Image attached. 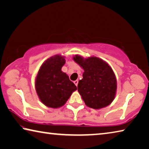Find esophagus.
<instances>
[{
	"mask_svg": "<svg viewBox=\"0 0 149 149\" xmlns=\"http://www.w3.org/2000/svg\"><path fill=\"white\" fill-rule=\"evenodd\" d=\"M74 84H75V85H76V86H77V84H78V80H75V81H74Z\"/></svg>",
	"mask_w": 149,
	"mask_h": 149,
	"instance_id": "1",
	"label": "esophagus"
}]
</instances>
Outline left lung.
<instances>
[{"label": "left lung", "mask_w": 149, "mask_h": 149, "mask_svg": "<svg viewBox=\"0 0 149 149\" xmlns=\"http://www.w3.org/2000/svg\"><path fill=\"white\" fill-rule=\"evenodd\" d=\"M73 59L84 70L77 91L85 104L94 109L110 104L115 98L117 81L108 63L96 56L84 58L75 55Z\"/></svg>", "instance_id": "1"}]
</instances>
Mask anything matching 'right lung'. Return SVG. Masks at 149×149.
Wrapping results in <instances>:
<instances>
[{
	"label": "right lung",
	"mask_w": 149,
	"mask_h": 149,
	"mask_svg": "<svg viewBox=\"0 0 149 149\" xmlns=\"http://www.w3.org/2000/svg\"><path fill=\"white\" fill-rule=\"evenodd\" d=\"M65 62L64 56L55 55L45 61L37 73L35 89L40 100L48 107H62L77 89L68 75L61 70Z\"/></svg>",
	"instance_id": "1"
}]
</instances>
